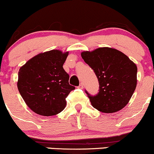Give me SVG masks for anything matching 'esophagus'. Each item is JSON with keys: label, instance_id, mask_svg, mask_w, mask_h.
<instances>
[{"label": "esophagus", "instance_id": "34e87169", "mask_svg": "<svg viewBox=\"0 0 154 154\" xmlns=\"http://www.w3.org/2000/svg\"><path fill=\"white\" fill-rule=\"evenodd\" d=\"M78 88H80V89H82V88H84V85H83V83H80V84L79 85Z\"/></svg>", "mask_w": 154, "mask_h": 154}]
</instances>
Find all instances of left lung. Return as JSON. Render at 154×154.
Here are the masks:
<instances>
[{
	"instance_id": "obj_1",
	"label": "left lung",
	"mask_w": 154,
	"mask_h": 154,
	"mask_svg": "<svg viewBox=\"0 0 154 154\" xmlns=\"http://www.w3.org/2000/svg\"><path fill=\"white\" fill-rule=\"evenodd\" d=\"M95 72L99 90L95 95L85 91L95 109L103 113L121 110L131 98L137 85V69L128 56L111 48H99L81 54Z\"/></svg>"
}]
</instances>
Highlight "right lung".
<instances>
[{
	"instance_id": "right-lung-1",
	"label": "right lung",
	"mask_w": 154,
	"mask_h": 154,
	"mask_svg": "<svg viewBox=\"0 0 154 154\" xmlns=\"http://www.w3.org/2000/svg\"><path fill=\"white\" fill-rule=\"evenodd\" d=\"M68 52L52 50L32 58L20 68L17 87L26 105L42 116H53L66 106V98L75 87L63 64Z\"/></svg>"
}]
</instances>
